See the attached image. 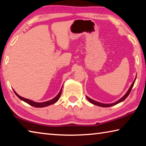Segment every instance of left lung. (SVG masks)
<instances>
[{
	"mask_svg": "<svg viewBox=\"0 0 146 146\" xmlns=\"http://www.w3.org/2000/svg\"><path fill=\"white\" fill-rule=\"evenodd\" d=\"M136 79V78H135V79H134V82H133V84H132V85L131 86V87H129V90L127 91L126 94H125V95L124 96H123V97L121 98L119 100H117V101L115 102H113V103H111V104H104V103H101V102H97V101H96V100H93V99H91V98H90L88 97V96H86V97H87V100H88L91 103H92V104H95V105H96V106H100V107H110V106H114V105L117 104H119V103L123 102V100H124L125 99V98H126L127 97V96H129V95L130 93H131V89H132V88H133V86H134V82H135Z\"/></svg>",
	"mask_w": 146,
	"mask_h": 146,
	"instance_id": "left-lung-1",
	"label": "left lung"
}]
</instances>
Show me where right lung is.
<instances>
[{"label":"right lung","instance_id":"obj_1","mask_svg":"<svg viewBox=\"0 0 146 146\" xmlns=\"http://www.w3.org/2000/svg\"><path fill=\"white\" fill-rule=\"evenodd\" d=\"M62 86L61 87V89H60V90L59 91V93H58V95L55 96V98H53V99H51L50 100H48V101H46V102H35L33 101V100H31L30 99H27V98H23L22 97V96H19L18 94H17L16 92H15L14 90V93L16 96L18 97L19 98H20L21 100H23V101L25 102L26 103H27L29 105H31V106H34L36 108H43V107H46V106H50V105H51L53 104H54L56 102H57V100L59 99L60 95H61V91H62Z\"/></svg>","mask_w":146,"mask_h":146}]
</instances>
